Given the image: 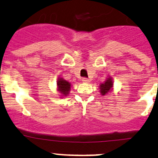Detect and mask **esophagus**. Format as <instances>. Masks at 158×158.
I'll return each mask as SVG.
<instances>
[{"instance_id": "esophagus-1", "label": "esophagus", "mask_w": 158, "mask_h": 158, "mask_svg": "<svg viewBox=\"0 0 158 158\" xmlns=\"http://www.w3.org/2000/svg\"><path fill=\"white\" fill-rule=\"evenodd\" d=\"M82 81L84 83H90V79L87 78V77H83L82 78Z\"/></svg>"}]
</instances>
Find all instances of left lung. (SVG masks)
I'll use <instances>...</instances> for the list:
<instances>
[{
  "instance_id": "8db88e82",
  "label": "left lung",
  "mask_w": 158,
  "mask_h": 158,
  "mask_svg": "<svg viewBox=\"0 0 158 158\" xmlns=\"http://www.w3.org/2000/svg\"><path fill=\"white\" fill-rule=\"evenodd\" d=\"M113 79L111 77H109L104 81V83L101 84L100 85V94L104 96L106 94H108L109 92L112 90L113 89Z\"/></svg>"
}]
</instances>
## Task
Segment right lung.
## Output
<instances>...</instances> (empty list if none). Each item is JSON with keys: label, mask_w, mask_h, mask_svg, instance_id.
Wrapping results in <instances>:
<instances>
[{"label": "right lung", "mask_w": 158, "mask_h": 158, "mask_svg": "<svg viewBox=\"0 0 158 158\" xmlns=\"http://www.w3.org/2000/svg\"><path fill=\"white\" fill-rule=\"evenodd\" d=\"M57 87L58 92L61 94V96H68L69 91L71 90V83L65 81L61 77H59L57 81Z\"/></svg>", "instance_id": "right-lung-1"}]
</instances>
